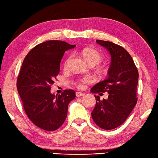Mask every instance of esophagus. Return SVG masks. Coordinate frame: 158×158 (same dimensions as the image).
<instances>
[{
	"mask_svg": "<svg viewBox=\"0 0 158 158\" xmlns=\"http://www.w3.org/2000/svg\"><path fill=\"white\" fill-rule=\"evenodd\" d=\"M85 95L84 93H82V92H76V97H80V96H83Z\"/></svg>",
	"mask_w": 158,
	"mask_h": 158,
	"instance_id": "34e87169",
	"label": "esophagus"
}]
</instances>
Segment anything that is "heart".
I'll return each mask as SVG.
<instances>
[{"label": "heart", "mask_w": 158, "mask_h": 158, "mask_svg": "<svg viewBox=\"0 0 158 158\" xmlns=\"http://www.w3.org/2000/svg\"><path fill=\"white\" fill-rule=\"evenodd\" d=\"M82 54L84 57L85 60L87 61L89 64H94L95 65L99 64L102 60V56L100 53L98 52L97 50L92 49V48H85L82 51ZM70 60V58H69L64 63V67L67 68L68 67V64ZM91 80L90 77H85V78L79 79L78 81L76 82L77 87L79 88H83L85 86L86 82H90Z\"/></svg>", "instance_id": "1"}]
</instances>
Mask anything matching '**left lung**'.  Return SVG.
Returning <instances> with one entry per match:
<instances>
[{
	"label": "left lung",
	"instance_id": "1",
	"mask_svg": "<svg viewBox=\"0 0 158 158\" xmlns=\"http://www.w3.org/2000/svg\"><path fill=\"white\" fill-rule=\"evenodd\" d=\"M96 43L109 51L111 64L107 78L91 89L93 94H109L108 98L102 100L94 95L96 103L91 116L98 127L111 130L124 123L136 105L138 71L132 57L123 47L105 40H96Z\"/></svg>",
	"mask_w": 158,
	"mask_h": 158
}]
</instances>
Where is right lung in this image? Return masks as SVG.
Returning <instances> with one entry per match:
<instances>
[{"label":"right lung","instance_id":"right-lung-1","mask_svg":"<svg viewBox=\"0 0 158 158\" xmlns=\"http://www.w3.org/2000/svg\"><path fill=\"white\" fill-rule=\"evenodd\" d=\"M75 47L64 41H46L34 47L23 62L17 79L18 92L27 115L43 130L52 131L61 127L68 105L76 98L72 89L60 95L50 91L64 52Z\"/></svg>","mask_w":158,"mask_h":158}]
</instances>
